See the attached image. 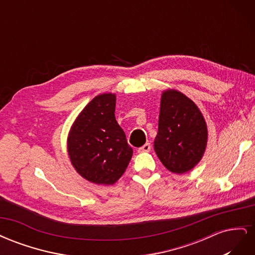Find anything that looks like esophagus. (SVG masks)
I'll return each instance as SVG.
<instances>
[{"label": "esophagus", "instance_id": "1", "mask_svg": "<svg viewBox=\"0 0 255 255\" xmlns=\"http://www.w3.org/2000/svg\"><path fill=\"white\" fill-rule=\"evenodd\" d=\"M151 150V144L150 143H145L142 146H140L139 149H138V152L139 153H144V152H149Z\"/></svg>", "mask_w": 255, "mask_h": 255}]
</instances>
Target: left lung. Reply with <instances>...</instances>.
<instances>
[{
  "label": "left lung",
  "mask_w": 255,
  "mask_h": 255,
  "mask_svg": "<svg viewBox=\"0 0 255 255\" xmlns=\"http://www.w3.org/2000/svg\"><path fill=\"white\" fill-rule=\"evenodd\" d=\"M207 136L205 119L195 102L175 89L164 90L154 140L161 164L176 174L190 171L203 157Z\"/></svg>",
  "instance_id": "obj_1"
}]
</instances>
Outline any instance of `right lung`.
Returning a JSON list of instances; mask_svg holds the SVG:
<instances>
[{
  "label": "right lung",
  "mask_w": 255,
  "mask_h": 255,
  "mask_svg": "<svg viewBox=\"0 0 255 255\" xmlns=\"http://www.w3.org/2000/svg\"><path fill=\"white\" fill-rule=\"evenodd\" d=\"M116 95L95 97L74 120L68 134V155L82 177L99 185L117 182L133 149L115 117Z\"/></svg>",
  "instance_id": "add662e5"
}]
</instances>
